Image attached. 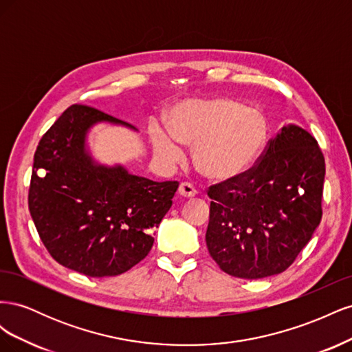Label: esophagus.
I'll list each match as a JSON object with an SVG mask.
<instances>
[{
    "mask_svg": "<svg viewBox=\"0 0 352 352\" xmlns=\"http://www.w3.org/2000/svg\"><path fill=\"white\" fill-rule=\"evenodd\" d=\"M179 194L185 198H192L197 195V190H195L194 185H190L188 182H182L179 185Z\"/></svg>",
    "mask_w": 352,
    "mask_h": 352,
    "instance_id": "obj_1",
    "label": "esophagus"
}]
</instances>
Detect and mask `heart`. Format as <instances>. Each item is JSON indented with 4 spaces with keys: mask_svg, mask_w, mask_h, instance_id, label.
Returning a JSON list of instances; mask_svg holds the SVG:
<instances>
[{
    "mask_svg": "<svg viewBox=\"0 0 352 352\" xmlns=\"http://www.w3.org/2000/svg\"><path fill=\"white\" fill-rule=\"evenodd\" d=\"M151 138L155 151L172 162L184 155L182 145L194 146V164L202 176L230 182L257 163L267 122L258 109L229 97L186 100L170 113V129L155 123Z\"/></svg>",
    "mask_w": 352,
    "mask_h": 352,
    "instance_id": "b5f03b06",
    "label": "heart"
}]
</instances>
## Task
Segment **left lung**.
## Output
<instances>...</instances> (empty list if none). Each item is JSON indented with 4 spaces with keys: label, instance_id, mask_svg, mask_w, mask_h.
Returning a JSON list of instances; mask_svg holds the SVG:
<instances>
[{
    "label": "left lung",
    "instance_id": "obj_1",
    "mask_svg": "<svg viewBox=\"0 0 352 352\" xmlns=\"http://www.w3.org/2000/svg\"><path fill=\"white\" fill-rule=\"evenodd\" d=\"M324 157L314 136L283 126L260 162L230 182L208 188V252L235 278L285 272L322 220Z\"/></svg>",
    "mask_w": 352,
    "mask_h": 352
}]
</instances>
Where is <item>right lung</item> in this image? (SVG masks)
Segmentation results:
<instances>
[{
	"mask_svg": "<svg viewBox=\"0 0 352 352\" xmlns=\"http://www.w3.org/2000/svg\"><path fill=\"white\" fill-rule=\"evenodd\" d=\"M97 123L136 127L74 104L42 136L34 157L29 211L45 248L61 265L91 278L117 276L144 260L179 182H154L88 150ZM45 168V175L38 170Z\"/></svg>",
	"mask_w": 352,
	"mask_h": 352,
	"instance_id": "add662e5",
	"label": "right lung"
}]
</instances>
